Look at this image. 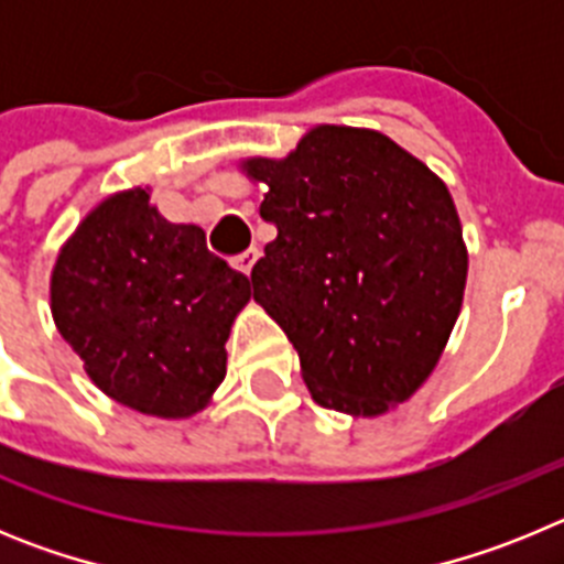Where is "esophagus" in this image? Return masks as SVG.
Segmentation results:
<instances>
[{
  "instance_id": "1",
  "label": "esophagus",
  "mask_w": 564,
  "mask_h": 564,
  "mask_svg": "<svg viewBox=\"0 0 564 564\" xmlns=\"http://www.w3.org/2000/svg\"><path fill=\"white\" fill-rule=\"evenodd\" d=\"M257 257H259L257 248H251V251H246V253H239V257L234 259V268L246 273V276H251L253 265H257Z\"/></svg>"
}]
</instances>
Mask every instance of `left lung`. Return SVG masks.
Segmentation results:
<instances>
[{"mask_svg":"<svg viewBox=\"0 0 564 564\" xmlns=\"http://www.w3.org/2000/svg\"><path fill=\"white\" fill-rule=\"evenodd\" d=\"M265 186L276 239L251 271L299 352L313 401L378 417L441 361L463 307L468 251L446 183L378 129L318 123L285 158L237 163Z\"/></svg>","mask_w":564,"mask_h":564,"instance_id":"obj_1","label":"left lung"}]
</instances>
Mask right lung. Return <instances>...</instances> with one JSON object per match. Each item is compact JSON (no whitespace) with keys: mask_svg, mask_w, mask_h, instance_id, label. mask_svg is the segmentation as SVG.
Masks as SVG:
<instances>
[{"mask_svg":"<svg viewBox=\"0 0 564 564\" xmlns=\"http://www.w3.org/2000/svg\"><path fill=\"white\" fill-rule=\"evenodd\" d=\"M149 197L132 186L89 208L50 273V313L104 395L181 421L226 378V341L251 291L200 226L169 223Z\"/></svg>","mask_w":564,"mask_h":564,"instance_id":"obj_1","label":"right lung"}]
</instances>
